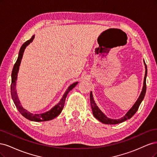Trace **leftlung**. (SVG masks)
<instances>
[{"label": "left lung", "instance_id": "1", "mask_svg": "<svg viewBox=\"0 0 157 157\" xmlns=\"http://www.w3.org/2000/svg\"><path fill=\"white\" fill-rule=\"evenodd\" d=\"M144 64H145V77H144L142 91H141L137 101H136L135 104H134V105L132 108H131V109L128 111L127 113H126L123 117L120 118L119 119H109V118L106 117L105 115L101 112V110L98 108L97 104H96V103L94 102V100L93 97L92 92L90 93V106H91V109L93 111V113L94 117L96 119H97L98 121H100L101 123H104V124H116L123 123L126 120L130 119L136 113V112H137L138 108H139V106H140L141 102H142V100H144V98L145 97V94L146 93V77H147V65H146L145 61H144Z\"/></svg>", "mask_w": 157, "mask_h": 157}]
</instances>
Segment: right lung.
<instances>
[{
    "label": "right lung",
    "instance_id": "obj_1",
    "mask_svg": "<svg viewBox=\"0 0 157 157\" xmlns=\"http://www.w3.org/2000/svg\"><path fill=\"white\" fill-rule=\"evenodd\" d=\"M34 38V35L31 37V38L27 40V42H25L20 49L19 50V56L18 58L16 60V63H15L13 70H12V83H11V95H12V98L13 100V102L16 105L17 109H18L19 112H20L23 117L25 118H27V119L30 121H36V122H40V121H49L52 120L56 117L61 113L62 110L64 108V103H65V100L66 98H67V96L70 92V90H71L75 85L78 84V82H75L73 84H72L70 87L68 88V89L66 90V92L63 95V98L61 100H60V102L56 105H55L54 107L50 109L48 112L44 113H40V114H33L30 113L26 109H25L20 104L19 100L17 97V94L16 90V80H17V75L18 73V70H19V67L20 65V63H21V60L23 57V52L25 51V49L26 48L27 45L33 42V39Z\"/></svg>",
    "mask_w": 157,
    "mask_h": 157
}]
</instances>
